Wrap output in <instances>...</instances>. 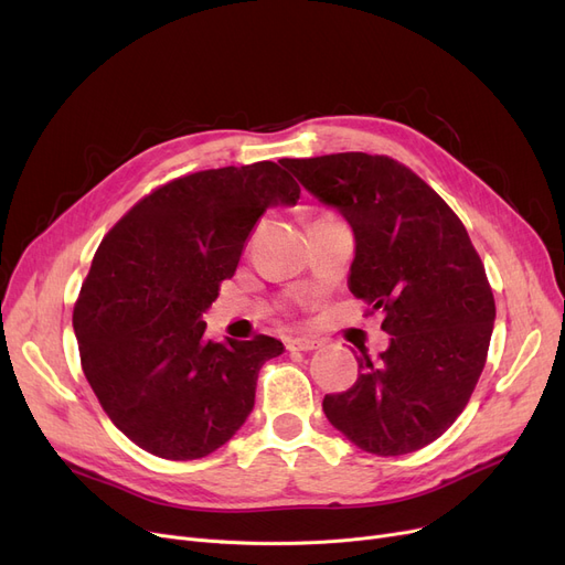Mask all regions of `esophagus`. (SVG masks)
I'll return each instance as SVG.
<instances>
[{"mask_svg":"<svg viewBox=\"0 0 565 565\" xmlns=\"http://www.w3.org/2000/svg\"><path fill=\"white\" fill-rule=\"evenodd\" d=\"M318 347H321V341L313 337H296V339L286 341L288 351H316Z\"/></svg>","mask_w":565,"mask_h":565,"instance_id":"obj_1","label":"esophagus"}]
</instances>
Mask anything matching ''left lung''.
<instances>
[{
	"instance_id": "obj_1",
	"label": "left lung",
	"mask_w": 565,
	"mask_h": 565,
	"mask_svg": "<svg viewBox=\"0 0 565 565\" xmlns=\"http://www.w3.org/2000/svg\"><path fill=\"white\" fill-rule=\"evenodd\" d=\"M355 235L349 288L383 313L390 347H362L358 381L323 411L360 450L429 446L469 404L497 318L484 265L459 216L404 163L364 152L281 161Z\"/></svg>"
}]
</instances>
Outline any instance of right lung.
I'll return each mask as SVG.
<instances>
[{
  "mask_svg": "<svg viewBox=\"0 0 565 565\" xmlns=\"http://www.w3.org/2000/svg\"><path fill=\"white\" fill-rule=\"evenodd\" d=\"M300 186L273 161L178 178L99 244L73 309L83 372L115 427L163 459H201L249 418L275 337L205 339L203 313L267 207Z\"/></svg>",
  "mask_w": 565,
  "mask_h": 565,
  "instance_id": "right-lung-1",
  "label": "right lung"
}]
</instances>
